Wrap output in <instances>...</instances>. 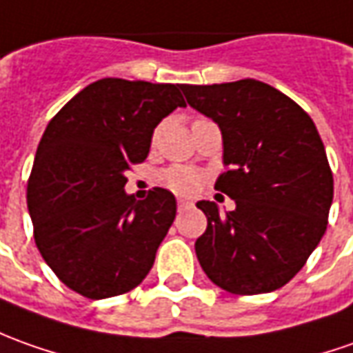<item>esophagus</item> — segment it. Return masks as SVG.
I'll list each match as a JSON object with an SVG mask.
<instances>
[{
  "label": "esophagus",
  "instance_id": "obj_1",
  "mask_svg": "<svg viewBox=\"0 0 353 353\" xmlns=\"http://www.w3.org/2000/svg\"><path fill=\"white\" fill-rule=\"evenodd\" d=\"M191 205V201L189 199H183V196H177V207L179 208H185Z\"/></svg>",
  "mask_w": 353,
  "mask_h": 353
}]
</instances>
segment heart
Instances as JSON below:
<instances>
[{"mask_svg":"<svg viewBox=\"0 0 353 353\" xmlns=\"http://www.w3.org/2000/svg\"><path fill=\"white\" fill-rule=\"evenodd\" d=\"M158 181L160 185L176 193H195L203 183V176L193 168L170 166L158 174Z\"/></svg>","mask_w":353,"mask_h":353,"instance_id":"heart-1","label":"heart"}]
</instances>
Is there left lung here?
<instances>
[{"label": "left lung", "instance_id": "obj_1", "mask_svg": "<svg viewBox=\"0 0 353 353\" xmlns=\"http://www.w3.org/2000/svg\"><path fill=\"white\" fill-rule=\"evenodd\" d=\"M187 104L216 121L228 172L216 179L236 208L199 201L207 232L195 241L207 276L230 294L288 284L328 224L334 181L313 119L292 98L255 79L183 85Z\"/></svg>", "mask_w": 353, "mask_h": 353}]
</instances>
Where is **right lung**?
<instances>
[{"instance_id":"obj_1","label":"right lung","mask_w":353,"mask_h":353,"mask_svg":"<svg viewBox=\"0 0 353 353\" xmlns=\"http://www.w3.org/2000/svg\"><path fill=\"white\" fill-rule=\"evenodd\" d=\"M183 85L100 79L52 117L36 150L26 203L40 255L88 299L121 296L154 265L176 196L127 195V172L150 150L154 127L185 106Z\"/></svg>"}]
</instances>
